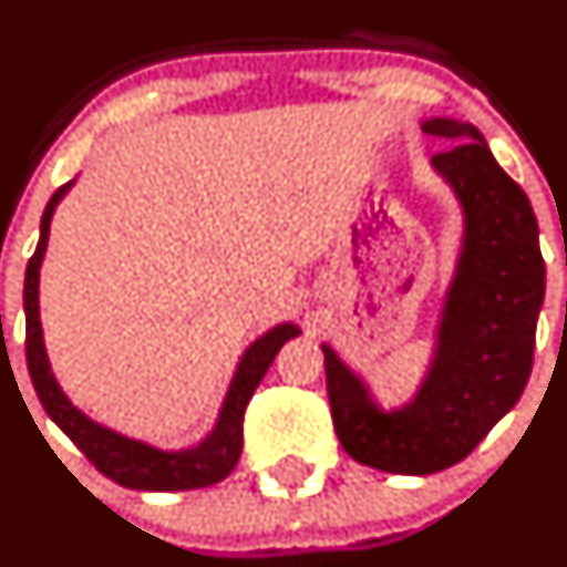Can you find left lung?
<instances>
[{
    "instance_id": "obj_1",
    "label": "left lung",
    "mask_w": 567,
    "mask_h": 567,
    "mask_svg": "<svg viewBox=\"0 0 567 567\" xmlns=\"http://www.w3.org/2000/svg\"><path fill=\"white\" fill-rule=\"evenodd\" d=\"M422 130L452 145L432 156V167L465 213L427 379L413 403L386 413L321 346L340 446L362 465L400 476H430L462 462L516 405L533 370L546 286L533 205L484 135L454 118L424 121Z\"/></svg>"
}]
</instances>
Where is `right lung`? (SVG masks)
Masks as SVG:
<instances>
[{"instance_id": "add662e5", "label": "right lung", "mask_w": 567, "mask_h": 567, "mask_svg": "<svg viewBox=\"0 0 567 567\" xmlns=\"http://www.w3.org/2000/svg\"><path fill=\"white\" fill-rule=\"evenodd\" d=\"M53 192L48 199L45 213L40 224V243L34 248L32 259L27 265V281H23V310H27V364L32 375L34 392H38L42 408L48 416L64 430V435L86 454V460L102 476H107L115 484L130 486V489L143 492H178V489H199V486L218 484L233 473L243 452V413H246L248 400L257 392L259 381L265 379L267 368L272 364L281 346L295 334H300V327L278 324L270 332L261 334L257 343L248 346L233 383H229L227 400H224L221 413H218L216 427L199 446L184 449V452H159L148 443L132 441V437L118 435V432L102 427L91 422L86 413L78 411L66 400V394L59 389L56 379L51 373V364L45 357V343H42L40 327V265L45 257L48 233H51V216L56 210L59 199L64 197L66 188Z\"/></svg>"}]
</instances>
